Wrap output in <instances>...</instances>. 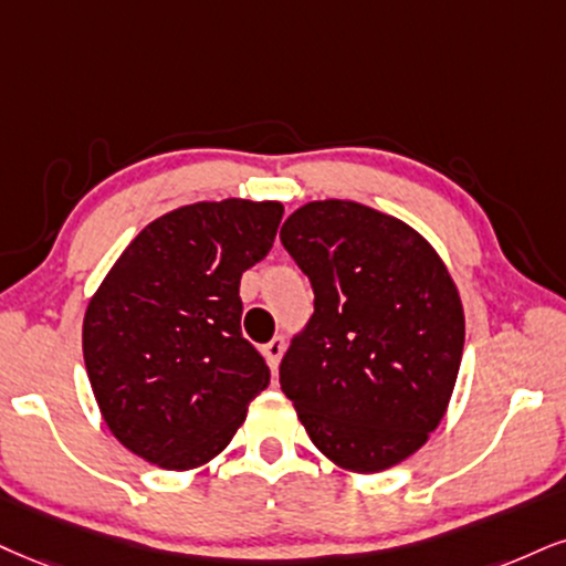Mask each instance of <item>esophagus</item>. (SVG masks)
Here are the masks:
<instances>
[{
    "label": "esophagus",
    "mask_w": 566,
    "mask_h": 566,
    "mask_svg": "<svg viewBox=\"0 0 566 566\" xmlns=\"http://www.w3.org/2000/svg\"><path fill=\"white\" fill-rule=\"evenodd\" d=\"M283 352H285V338L283 336H275L270 340V344H264V357H268V365L272 369H277V365H281Z\"/></svg>",
    "instance_id": "esophagus-1"
}]
</instances>
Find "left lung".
Returning <instances> with one entry per match:
<instances>
[{"instance_id": "1", "label": "left lung", "mask_w": 566, "mask_h": 566, "mask_svg": "<svg viewBox=\"0 0 566 566\" xmlns=\"http://www.w3.org/2000/svg\"><path fill=\"white\" fill-rule=\"evenodd\" d=\"M315 315L281 361V388L340 470L382 472L428 443L449 409L464 310L438 251L399 218L310 201L281 228Z\"/></svg>"}]
</instances>
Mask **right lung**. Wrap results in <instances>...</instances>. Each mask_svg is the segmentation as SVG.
<instances>
[{
  "instance_id": "1",
  "label": "right lung",
  "mask_w": 566,
  "mask_h": 566,
  "mask_svg": "<svg viewBox=\"0 0 566 566\" xmlns=\"http://www.w3.org/2000/svg\"><path fill=\"white\" fill-rule=\"evenodd\" d=\"M281 201H197L149 222L83 317V359L107 428L163 470H197L268 388L241 336V275L268 256Z\"/></svg>"
}]
</instances>
